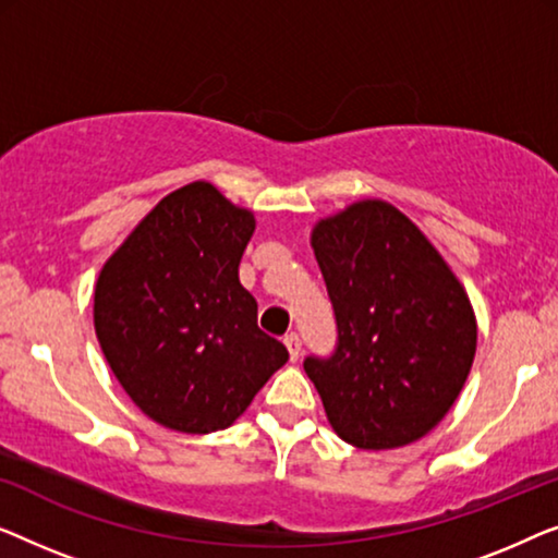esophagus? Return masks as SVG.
Returning <instances> with one entry per match:
<instances>
[{"instance_id": "1", "label": "esophagus", "mask_w": 558, "mask_h": 558, "mask_svg": "<svg viewBox=\"0 0 558 558\" xmlns=\"http://www.w3.org/2000/svg\"><path fill=\"white\" fill-rule=\"evenodd\" d=\"M286 347H288V354H290V361H298L301 359V351H303V343L301 339H298L295 333L286 336Z\"/></svg>"}]
</instances>
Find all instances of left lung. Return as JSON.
<instances>
[{"label":"left lung","mask_w":558,"mask_h":558,"mask_svg":"<svg viewBox=\"0 0 558 558\" xmlns=\"http://www.w3.org/2000/svg\"><path fill=\"white\" fill-rule=\"evenodd\" d=\"M313 253L339 341L308 356L326 417L343 442L391 450L425 437L450 412L475 359L465 288L420 227L381 199L320 219Z\"/></svg>","instance_id":"obj_1"}]
</instances>
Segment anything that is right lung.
Wrapping results in <instances>:
<instances>
[{
    "mask_svg": "<svg viewBox=\"0 0 558 558\" xmlns=\"http://www.w3.org/2000/svg\"><path fill=\"white\" fill-rule=\"evenodd\" d=\"M253 232V211L192 182L156 204L100 270V349L133 404L163 427H230L288 361L257 328V303L238 276Z\"/></svg>",
    "mask_w": 558,
    "mask_h": 558,
    "instance_id": "add662e5",
    "label": "right lung"
}]
</instances>
